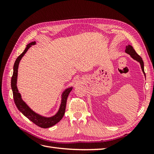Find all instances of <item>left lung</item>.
Wrapping results in <instances>:
<instances>
[{"instance_id": "1", "label": "left lung", "mask_w": 154, "mask_h": 154, "mask_svg": "<svg viewBox=\"0 0 154 154\" xmlns=\"http://www.w3.org/2000/svg\"><path fill=\"white\" fill-rule=\"evenodd\" d=\"M125 51L126 52V53L130 55V56H131L134 60H136L137 61L140 62V65H141V67H142V71L143 72V73H144L145 75V72H144V68H143V61L142 60V58L140 56V55L136 53V51L134 50V49L133 48V47L132 46V45H128V46H126V50Z\"/></svg>"}]
</instances>
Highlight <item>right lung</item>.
I'll return each instance as SVG.
<instances>
[{"label":"right lung","instance_id":"1","mask_svg":"<svg viewBox=\"0 0 154 154\" xmlns=\"http://www.w3.org/2000/svg\"><path fill=\"white\" fill-rule=\"evenodd\" d=\"M35 44V42H32L31 43L28 44L26 48H25L24 51H23L16 60L15 63L14 64V67H13V75L11 79V88L12 90L13 98H14L15 104L16 107L18 108V109L26 117H27L29 120H31L32 122H34L35 124H36L37 126L41 128H50L60 122L64 116L65 108H66L67 97L69 94L70 93L73 88H69V89L65 90V92H63V94H62V99L60 109H59L58 112L55 115L50 118L42 116L34 112V111L32 110L30 108L28 107L27 104L22 100L20 94L18 93L17 85H16V83H17L18 65L20 61L21 60V59L24 56V54L26 53L28 49L30 48L32 45H34Z\"/></svg>","mask_w":154,"mask_h":154}]
</instances>
